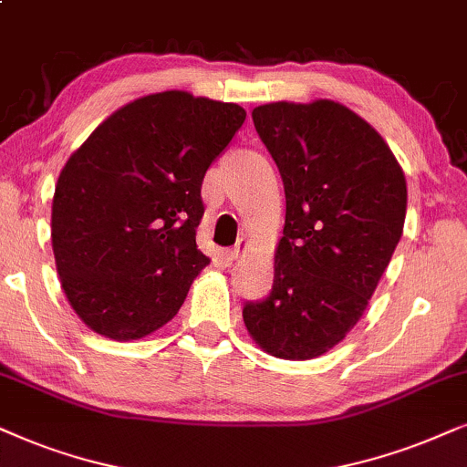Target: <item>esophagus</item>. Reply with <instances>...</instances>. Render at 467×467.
I'll return each mask as SVG.
<instances>
[{
    "instance_id": "34e87169",
    "label": "esophagus",
    "mask_w": 467,
    "mask_h": 467,
    "mask_svg": "<svg viewBox=\"0 0 467 467\" xmlns=\"http://www.w3.org/2000/svg\"><path fill=\"white\" fill-rule=\"evenodd\" d=\"M245 247H247V239H245V237H241V239L237 241V244H234V247H233V250H228V258H230V260L239 258V256H241V254H244V252H245Z\"/></svg>"
}]
</instances>
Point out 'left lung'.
Here are the masks:
<instances>
[{
    "label": "left lung",
    "mask_w": 467,
    "mask_h": 467,
    "mask_svg": "<svg viewBox=\"0 0 467 467\" xmlns=\"http://www.w3.org/2000/svg\"><path fill=\"white\" fill-rule=\"evenodd\" d=\"M252 119L282 175L285 223L273 288L244 320L273 357L307 360L368 307L401 239L406 177L382 136L333 99L263 104Z\"/></svg>",
    "instance_id": "1"
}]
</instances>
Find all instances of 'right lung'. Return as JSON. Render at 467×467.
Wrapping results in <instances>:
<instances>
[{"instance_id": "right-lung-1", "label": "right lung", "mask_w": 467, "mask_h": 467, "mask_svg": "<svg viewBox=\"0 0 467 467\" xmlns=\"http://www.w3.org/2000/svg\"><path fill=\"white\" fill-rule=\"evenodd\" d=\"M245 121L239 104L161 91L115 110L66 161L51 241L67 301L128 341L175 318L194 277L204 172Z\"/></svg>"}]
</instances>
